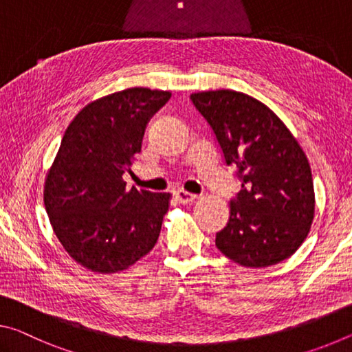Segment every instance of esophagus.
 <instances>
[{
	"label": "esophagus",
	"instance_id": "obj_1",
	"mask_svg": "<svg viewBox=\"0 0 352 352\" xmlns=\"http://www.w3.org/2000/svg\"><path fill=\"white\" fill-rule=\"evenodd\" d=\"M175 197H176L177 201H179L181 204H188V203H192V201L197 199V195L188 193V192H184V190H176Z\"/></svg>",
	"mask_w": 352,
	"mask_h": 352
}]
</instances>
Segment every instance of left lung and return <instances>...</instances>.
Instances as JSON below:
<instances>
[{
	"instance_id": "left-lung-1",
	"label": "left lung",
	"mask_w": 352,
	"mask_h": 352,
	"mask_svg": "<svg viewBox=\"0 0 352 352\" xmlns=\"http://www.w3.org/2000/svg\"><path fill=\"white\" fill-rule=\"evenodd\" d=\"M217 138L224 164L237 166L241 190L215 245L230 261L263 268L289 258L315 214L309 160L296 138L263 102L235 90L190 95Z\"/></svg>"
}]
</instances>
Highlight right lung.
<instances>
[{"label": "right lung", "mask_w": 352, "mask_h": 352, "mask_svg": "<svg viewBox=\"0 0 352 352\" xmlns=\"http://www.w3.org/2000/svg\"><path fill=\"white\" fill-rule=\"evenodd\" d=\"M170 91L126 89L85 106L62 137L45 181L51 226L74 261L95 273L123 272L153 250L170 193L126 190L153 115Z\"/></svg>", "instance_id": "add662e5"}]
</instances>
